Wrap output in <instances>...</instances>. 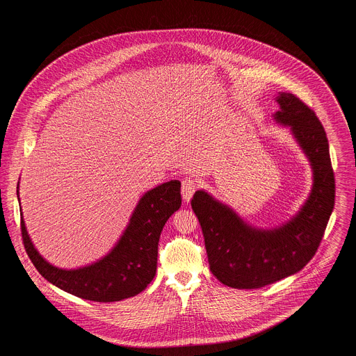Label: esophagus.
I'll return each mask as SVG.
<instances>
[{
    "label": "esophagus",
    "mask_w": 356,
    "mask_h": 356,
    "mask_svg": "<svg viewBox=\"0 0 356 356\" xmlns=\"http://www.w3.org/2000/svg\"><path fill=\"white\" fill-rule=\"evenodd\" d=\"M197 187H198V183H197L195 179L184 177L181 180V195H183V200L188 201L193 197V194L197 190Z\"/></svg>",
    "instance_id": "34e87169"
}]
</instances>
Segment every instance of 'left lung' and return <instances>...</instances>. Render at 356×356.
<instances>
[{
    "instance_id": "left-lung-1",
    "label": "left lung",
    "mask_w": 356,
    "mask_h": 356,
    "mask_svg": "<svg viewBox=\"0 0 356 356\" xmlns=\"http://www.w3.org/2000/svg\"><path fill=\"white\" fill-rule=\"evenodd\" d=\"M275 120L291 129L314 175L309 200L296 217L269 231L245 224L228 206L206 191H195L191 209L204 235L210 270L234 289H259L297 273L320 246L335 200L328 139L316 113L302 101L280 92Z\"/></svg>"
}]
</instances>
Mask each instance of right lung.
<instances>
[{"label": "right lung", "instance_id": "1", "mask_svg": "<svg viewBox=\"0 0 356 356\" xmlns=\"http://www.w3.org/2000/svg\"><path fill=\"white\" fill-rule=\"evenodd\" d=\"M180 187L179 180H172L145 193L115 248L92 265L65 270L47 264L33 248L21 218L25 250L47 282L73 296L99 302L134 297L156 275L161 232L169 217L181 206Z\"/></svg>", "mask_w": 356, "mask_h": 356}]
</instances>
